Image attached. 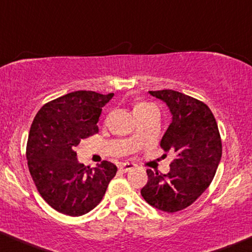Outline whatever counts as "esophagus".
I'll return each mask as SVG.
<instances>
[{
	"label": "esophagus",
	"mask_w": 252,
	"mask_h": 252,
	"mask_svg": "<svg viewBox=\"0 0 252 252\" xmlns=\"http://www.w3.org/2000/svg\"><path fill=\"white\" fill-rule=\"evenodd\" d=\"M136 164L135 163H129V162H125V163H121L119 166V169L121 170V172L124 173H127L129 172V170H132L133 168H135Z\"/></svg>",
	"instance_id": "esophagus-1"
}]
</instances>
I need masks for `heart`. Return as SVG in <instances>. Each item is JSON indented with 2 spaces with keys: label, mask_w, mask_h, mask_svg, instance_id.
Listing matches in <instances>:
<instances>
[{
  "label": "heart",
  "mask_w": 252,
  "mask_h": 252,
  "mask_svg": "<svg viewBox=\"0 0 252 252\" xmlns=\"http://www.w3.org/2000/svg\"><path fill=\"white\" fill-rule=\"evenodd\" d=\"M154 111H158L157 107L147 101H136L133 106V113H134L136 119L147 116ZM133 139L135 140V136H133Z\"/></svg>",
  "instance_id": "b5f03b06"
}]
</instances>
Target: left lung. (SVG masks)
Instances as JSON below:
<instances>
[{
    "instance_id": "obj_1",
    "label": "left lung",
    "mask_w": 252,
    "mask_h": 252,
    "mask_svg": "<svg viewBox=\"0 0 252 252\" xmlns=\"http://www.w3.org/2000/svg\"><path fill=\"white\" fill-rule=\"evenodd\" d=\"M150 94L166 102L173 116L160 146L166 153L173 152L175 159L167 174L147 169L141 195L161 212L176 213L194 203L212 183L222 157L221 135L204 102L173 90Z\"/></svg>"
}]
</instances>
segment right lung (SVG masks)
I'll return each mask as SVG.
<instances>
[{
    "label": "right lung",
    "mask_w": 252,
    "mask_h": 252,
    "mask_svg": "<svg viewBox=\"0 0 252 252\" xmlns=\"http://www.w3.org/2000/svg\"><path fill=\"white\" fill-rule=\"evenodd\" d=\"M114 93L74 91L45 104L31 124L27 144L29 172L40 196L55 210L82 216L98 206L117 166L79 163L74 148L98 133L101 108Z\"/></svg>",
    "instance_id": "add662e5"
}]
</instances>
